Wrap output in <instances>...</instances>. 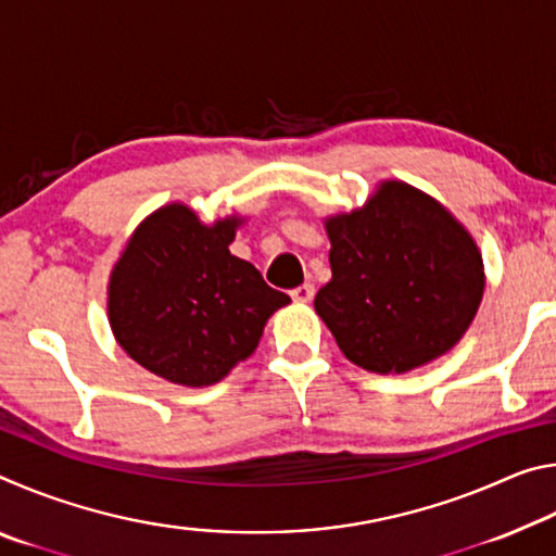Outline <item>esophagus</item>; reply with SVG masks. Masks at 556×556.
Listing matches in <instances>:
<instances>
[{
    "instance_id": "1",
    "label": "esophagus",
    "mask_w": 556,
    "mask_h": 556,
    "mask_svg": "<svg viewBox=\"0 0 556 556\" xmlns=\"http://www.w3.org/2000/svg\"><path fill=\"white\" fill-rule=\"evenodd\" d=\"M314 294H316L314 285H301L296 289H291V299L299 301V304H308V301L314 299Z\"/></svg>"
}]
</instances>
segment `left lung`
<instances>
[{
    "label": "left lung",
    "instance_id": "left-lung-1",
    "mask_svg": "<svg viewBox=\"0 0 556 556\" xmlns=\"http://www.w3.org/2000/svg\"><path fill=\"white\" fill-rule=\"evenodd\" d=\"M326 232L333 277L314 306L348 361L409 372L464 338L483 299V257L439 201L382 181L363 208L326 218Z\"/></svg>",
    "mask_w": 556,
    "mask_h": 556
}]
</instances>
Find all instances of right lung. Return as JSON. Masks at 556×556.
<instances>
[{"label": "right lung", "instance_id": "obj_1", "mask_svg": "<svg viewBox=\"0 0 556 556\" xmlns=\"http://www.w3.org/2000/svg\"><path fill=\"white\" fill-rule=\"evenodd\" d=\"M240 223L230 215L205 225L184 203L142 220L108 287L112 333L131 361L168 382L208 388L255 353L267 318L291 299L230 255Z\"/></svg>", "mask_w": 556, "mask_h": 556}]
</instances>
